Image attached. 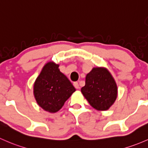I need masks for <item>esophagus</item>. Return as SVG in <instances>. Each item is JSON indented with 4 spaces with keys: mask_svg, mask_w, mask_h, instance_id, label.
Here are the masks:
<instances>
[{
    "mask_svg": "<svg viewBox=\"0 0 148 148\" xmlns=\"http://www.w3.org/2000/svg\"><path fill=\"white\" fill-rule=\"evenodd\" d=\"M74 86L76 88H79V83L78 82H74Z\"/></svg>",
    "mask_w": 148,
    "mask_h": 148,
    "instance_id": "34e87169",
    "label": "esophagus"
}]
</instances>
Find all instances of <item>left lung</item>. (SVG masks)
Wrapping results in <instances>:
<instances>
[{"mask_svg": "<svg viewBox=\"0 0 148 148\" xmlns=\"http://www.w3.org/2000/svg\"><path fill=\"white\" fill-rule=\"evenodd\" d=\"M90 105L98 111H106L117 98L116 82L108 70L95 67L86 74L85 86L81 89Z\"/></svg>", "mask_w": 148, "mask_h": 148, "instance_id": "left-lung-1", "label": "left lung"}]
</instances>
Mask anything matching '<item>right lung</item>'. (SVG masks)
I'll list each match as a JSON object with an SVG mask.
<instances>
[{"label":"right lung","instance_id":"add662e5","mask_svg":"<svg viewBox=\"0 0 148 148\" xmlns=\"http://www.w3.org/2000/svg\"><path fill=\"white\" fill-rule=\"evenodd\" d=\"M76 91L67 77L59 69V64L47 62L34 84V96L45 111L56 113Z\"/></svg>","mask_w":148,"mask_h":148}]
</instances>
